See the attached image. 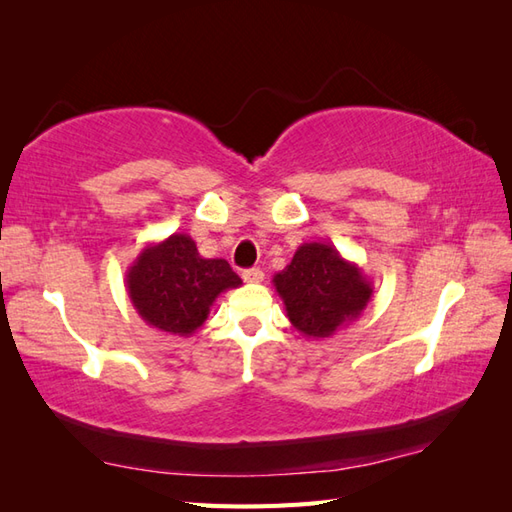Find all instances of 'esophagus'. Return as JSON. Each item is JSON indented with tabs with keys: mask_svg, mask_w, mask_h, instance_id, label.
<instances>
[{
	"mask_svg": "<svg viewBox=\"0 0 512 512\" xmlns=\"http://www.w3.org/2000/svg\"><path fill=\"white\" fill-rule=\"evenodd\" d=\"M242 279L246 281V284H262L264 273L259 268H248L242 273Z\"/></svg>",
	"mask_w": 512,
	"mask_h": 512,
	"instance_id": "1",
	"label": "esophagus"
}]
</instances>
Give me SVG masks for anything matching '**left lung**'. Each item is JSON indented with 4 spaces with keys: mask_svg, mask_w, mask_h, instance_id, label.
Returning <instances> with one entry per match:
<instances>
[{
    "mask_svg": "<svg viewBox=\"0 0 512 512\" xmlns=\"http://www.w3.org/2000/svg\"><path fill=\"white\" fill-rule=\"evenodd\" d=\"M292 328L308 339H328L361 317L374 286L363 268L347 262L332 244L310 242L273 277Z\"/></svg>",
    "mask_w": 512,
    "mask_h": 512,
    "instance_id": "8db88e82",
    "label": "left lung"
}]
</instances>
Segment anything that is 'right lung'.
I'll list each match as a JSON object with an SVG mask.
<instances>
[{
    "instance_id": "obj_1",
    "label": "right lung",
    "mask_w": 512,
    "mask_h": 512,
    "mask_svg": "<svg viewBox=\"0 0 512 512\" xmlns=\"http://www.w3.org/2000/svg\"><path fill=\"white\" fill-rule=\"evenodd\" d=\"M127 295L149 328L191 336L209 319L222 292L242 279L226 259H206L187 233H173L140 250L125 275Z\"/></svg>"
}]
</instances>
